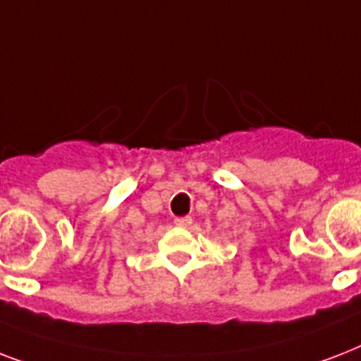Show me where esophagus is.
Returning <instances> with one entry per match:
<instances>
[{"instance_id":"esophagus-1","label":"esophagus","mask_w":361,"mask_h":361,"mask_svg":"<svg viewBox=\"0 0 361 361\" xmlns=\"http://www.w3.org/2000/svg\"><path fill=\"white\" fill-rule=\"evenodd\" d=\"M191 217H176L174 219V225L180 226V228H187V226H191Z\"/></svg>"}]
</instances>
